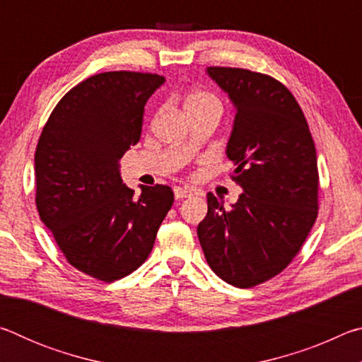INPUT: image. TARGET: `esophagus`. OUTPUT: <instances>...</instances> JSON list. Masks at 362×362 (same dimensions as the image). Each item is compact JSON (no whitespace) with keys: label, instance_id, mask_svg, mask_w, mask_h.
Here are the masks:
<instances>
[{"label":"esophagus","instance_id":"esophagus-1","mask_svg":"<svg viewBox=\"0 0 362 362\" xmlns=\"http://www.w3.org/2000/svg\"><path fill=\"white\" fill-rule=\"evenodd\" d=\"M193 192L189 188H182V187H175L174 188V196L175 199H183V198H188V196H192Z\"/></svg>","mask_w":362,"mask_h":362}]
</instances>
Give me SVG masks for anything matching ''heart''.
Here are the masks:
<instances>
[{
  "label": "heart",
  "instance_id": "1",
  "mask_svg": "<svg viewBox=\"0 0 362 362\" xmlns=\"http://www.w3.org/2000/svg\"><path fill=\"white\" fill-rule=\"evenodd\" d=\"M207 105H217L220 107V102L217 100V97H214L209 93H204V90H194V93L188 94L185 103V112L189 108H198V107H207Z\"/></svg>",
  "mask_w": 362,
  "mask_h": 362
}]
</instances>
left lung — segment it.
Listing matches in <instances>:
<instances>
[{
  "label": "left lung",
  "mask_w": 362,
  "mask_h": 362,
  "mask_svg": "<svg viewBox=\"0 0 362 362\" xmlns=\"http://www.w3.org/2000/svg\"><path fill=\"white\" fill-rule=\"evenodd\" d=\"M236 110L226 144L243 193L231 209L212 193L198 238L212 272L254 287L289 265L317 217V161L302 108L284 84L262 73L209 66Z\"/></svg>",
  "instance_id": "left-lung-1"
}]
</instances>
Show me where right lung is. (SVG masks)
I'll return each mask as SVG.
<instances>
[{
    "mask_svg": "<svg viewBox=\"0 0 362 362\" xmlns=\"http://www.w3.org/2000/svg\"><path fill=\"white\" fill-rule=\"evenodd\" d=\"M164 81L136 71L84 79L57 103L36 146L42 223L73 267L105 283L142 265L174 203L166 185L140 187L136 196L119 173L140 139L145 103Z\"/></svg>",
    "mask_w": 362,
    "mask_h": 362,
    "instance_id": "1",
    "label": "right lung"
}]
</instances>
